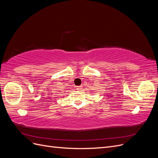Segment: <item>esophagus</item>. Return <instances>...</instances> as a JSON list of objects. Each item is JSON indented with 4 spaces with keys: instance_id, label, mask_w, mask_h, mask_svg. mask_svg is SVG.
<instances>
[{
    "instance_id": "esophagus-1",
    "label": "esophagus",
    "mask_w": 158,
    "mask_h": 158,
    "mask_svg": "<svg viewBox=\"0 0 158 158\" xmlns=\"http://www.w3.org/2000/svg\"><path fill=\"white\" fill-rule=\"evenodd\" d=\"M76 89H77L78 90L82 89V86H77V87H76Z\"/></svg>"
}]
</instances>
